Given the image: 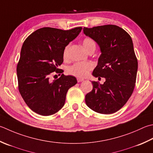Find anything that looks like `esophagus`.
<instances>
[{"label": "esophagus", "mask_w": 153, "mask_h": 153, "mask_svg": "<svg viewBox=\"0 0 153 153\" xmlns=\"http://www.w3.org/2000/svg\"><path fill=\"white\" fill-rule=\"evenodd\" d=\"M77 82H83V79H82V78H77Z\"/></svg>", "instance_id": "1"}]
</instances>
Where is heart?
Wrapping results in <instances>:
<instances>
[{
	"label": "heart",
	"instance_id": "1",
	"mask_svg": "<svg viewBox=\"0 0 153 153\" xmlns=\"http://www.w3.org/2000/svg\"><path fill=\"white\" fill-rule=\"evenodd\" d=\"M82 44L86 51L95 48V43L94 40L91 38H85L82 40ZM69 52H70V45L65 47L64 52H63V58L64 59L69 58ZM94 68V65L89 62H77L76 64L69 67L68 69V73L72 76L78 77H85L89 74L92 69Z\"/></svg>",
	"mask_w": 153,
	"mask_h": 153
}]
</instances>
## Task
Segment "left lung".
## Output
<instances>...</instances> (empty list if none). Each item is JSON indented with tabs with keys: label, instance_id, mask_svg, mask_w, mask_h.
<instances>
[{
	"label": "left lung",
	"instance_id": "1",
	"mask_svg": "<svg viewBox=\"0 0 153 153\" xmlns=\"http://www.w3.org/2000/svg\"><path fill=\"white\" fill-rule=\"evenodd\" d=\"M83 33L96 42L101 52L93 76L105 78L102 85L92 82L86 105L97 113L111 114L124 106L135 86L138 62L132 39L125 30L112 25L84 27Z\"/></svg>",
	"mask_w": 153,
	"mask_h": 153
}]
</instances>
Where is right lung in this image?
<instances>
[{
  "label": "right lung",
  "instance_id": "add662e5",
  "mask_svg": "<svg viewBox=\"0 0 153 153\" xmlns=\"http://www.w3.org/2000/svg\"><path fill=\"white\" fill-rule=\"evenodd\" d=\"M82 30V27L68 30L44 27L32 33L24 42L16 68L19 90L34 112L49 116L64 105L68 89L76 84L77 79L65 76L58 68L64 62L65 47ZM54 71L62 75L51 82L49 76Z\"/></svg>",
  "mask_w": 153,
  "mask_h": 153
}]
</instances>
